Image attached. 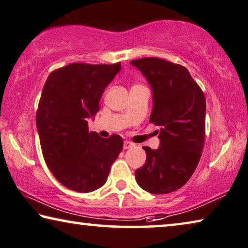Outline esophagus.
Wrapping results in <instances>:
<instances>
[{
    "label": "esophagus",
    "mask_w": 248,
    "mask_h": 248,
    "mask_svg": "<svg viewBox=\"0 0 248 248\" xmlns=\"http://www.w3.org/2000/svg\"><path fill=\"white\" fill-rule=\"evenodd\" d=\"M134 146H135V143L131 141H128V140H125V141L124 142V149H129V148H131Z\"/></svg>",
    "instance_id": "34e87169"
}]
</instances>
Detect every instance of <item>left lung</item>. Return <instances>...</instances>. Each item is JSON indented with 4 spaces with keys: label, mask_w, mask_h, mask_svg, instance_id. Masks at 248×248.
<instances>
[{
    "label": "left lung",
    "mask_w": 248,
    "mask_h": 248,
    "mask_svg": "<svg viewBox=\"0 0 248 248\" xmlns=\"http://www.w3.org/2000/svg\"><path fill=\"white\" fill-rule=\"evenodd\" d=\"M130 63L150 84L154 108L149 121L160 128L159 148L143 147L147 159L135 172L137 184L151 194L172 193L189 180L202 157L205 94L183 65L159 58Z\"/></svg>",
    "instance_id": "8db88e82"
}]
</instances>
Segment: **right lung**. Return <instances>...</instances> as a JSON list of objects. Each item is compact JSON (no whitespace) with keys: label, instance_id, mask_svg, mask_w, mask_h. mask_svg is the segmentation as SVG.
<instances>
[{"label":"right lung","instance_id":"right-lung-1","mask_svg":"<svg viewBox=\"0 0 248 248\" xmlns=\"http://www.w3.org/2000/svg\"><path fill=\"white\" fill-rule=\"evenodd\" d=\"M121 63H71L47 77L36 111L41 149L53 176L78 193H90L106 184L123 138H101L89 131L87 119L100 110L106 87Z\"/></svg>","mask_w":248,"mask_h":248}]
</instances>
